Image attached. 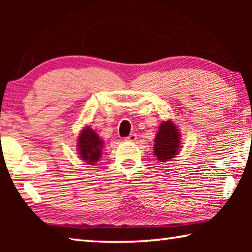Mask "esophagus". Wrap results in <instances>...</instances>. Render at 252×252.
<instances>
[{
    "label": "esophagus",
    "mask_w": 252,
    "mask_h": 252,
    "mask_svg": "<svg viewBox=\"0 0 252 252\" xmlns=\"http://www.w3.org/2000/svg\"><path fill=\"white\" fill-rule=\"evenodd\" d=\"M136 140V134L135 133H131L130 135H127L126 138H125V141H130V142H133Z\"/></svg>",
    "instance_id": "1"
}]
</instances>
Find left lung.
I'll return each instance as SVG.
<instances>
[{
  "label": "left lung",
  "instance_id": "left-lung-1",
  "mask_svg": "<svg viewBox=\"0 0 252 252\" xmlns=\"http://www.w3.org/2000/svg\"><path fill=\"white\" fill-rule=\"evenodd\" d=\"M181 134L171 121H163L159 126L155 138L153 153L160 162L170 161L180 151Z\"/></svg>",
  "mask_w": 252,
  "mask_h": 252
}]
</instances>
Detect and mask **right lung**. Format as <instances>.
<instances>
[{
  "label": "right lung",
  "instance_id": "1",
  "mask_svg": "<svg viewBox=\"0 0 252 252\" xmlns=\"http://www.w3.org/2000/svg\"><path fill=\"white\" fill-rule=\"evenodd\" d=\"M103 146L104 142L90 126H85L81 130L78 139V151L81 159L88 164H94L99 161Z\"/></svg>",
  "mask_w": 252,
  "mask_h": 252
}]
</instances>
